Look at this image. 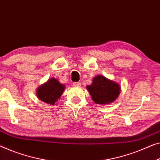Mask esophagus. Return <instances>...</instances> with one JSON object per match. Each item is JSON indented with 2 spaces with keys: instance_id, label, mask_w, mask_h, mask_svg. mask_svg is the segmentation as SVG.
<instances>
[{
  "instance_id": "obj_1",
  "label": "esophagus",
  "mask_w": 160,
  "mask_h": 160,
  "mask_svg": "<svg viewBox=\"0 0 160 160\" xmlns=\"http://www.w3.org/2000/svg\"><path fill=\"white\" fill-rule=\"evenodd\" d=\"M73 87H80L81 86V83L80 82H74L73 84Z\"/></svg>"
}]
</instances>
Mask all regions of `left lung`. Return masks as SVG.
<instances>
[{
	"instance_id": "obj_1",
	"label": "left lung",
	"mask_w": 160,
	"mask_h": 160,
	"mask_svg": "<svg viewBox=\"0 0 160 160\" xmlns=\"http://www.w3.org/2000/svg\"><path fill=\"white\" fill-rule=\"evenodd\" d=\"M92 99L97 105H109L119 96L120 87L118 83L108 79L104 76L97 75L91 85L87 86Z\"/></svg>"
}]
</instances>
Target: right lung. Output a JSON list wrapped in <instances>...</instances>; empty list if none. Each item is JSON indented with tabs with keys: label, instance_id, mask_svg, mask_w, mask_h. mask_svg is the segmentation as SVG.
Returning a JSON list of instances; mask_svg holds the SVG:
<instances>
[{
	"label": "right lung",
	"instance_id": "obj_1",
	"mask_svg": "<svg viewBox=\"0 0 160 160\" xmlns=\"http://www.w3.org/2000/svg\"><path fill=\"white\" fill-rule=\"evenodd\" d=\"M64 89L65 85L60 83L56 78H52L39 87L36 93L41 101L53 105L60 99Z\"/></svg>",
	"mask_w": 160,
	"mask_h": 160
}]
</instances>
